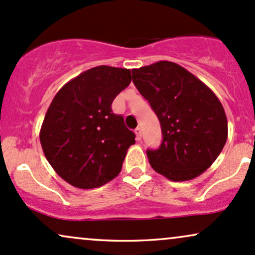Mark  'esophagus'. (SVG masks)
I'll use <instances>...</instances> for the list:
<instances>
[{
  "label": "esophagus",
  "instance_id": "1",
  "mask_svg": "<svg viewBox=\"0 0 255 255\" xmlns=\"http://www.w3.org/2000/svg\"><path fill=\"white\" fill-rule=\"evenodd\" d=\"M134 133H136V138L137 140H140L142 139V128L138 127L136 130H134Z\"/></svg>",
  "mask_w": 255,
  "mask_h": 255
}]
</instances>
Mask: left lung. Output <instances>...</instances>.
<instances>
[{"label":"left lung","instance_id":"1","mask_svg":"<svg viewBox=\"0 0 255 255\" xmlns=\"http://www.w3.org/2000/svg\"><path fill=\"white\" fill-rule=\"evenodd\" d=\"M132 80L161 123V146L146 151L153 170L174 182L206 171L228 137L227 117L215 93L171 61L132 70Z\"/></svg>","mask_w":255,"mask_h":255}]
</instances>
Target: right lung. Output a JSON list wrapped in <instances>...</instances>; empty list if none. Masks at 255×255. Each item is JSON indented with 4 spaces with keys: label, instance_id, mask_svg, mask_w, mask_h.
Here are the masks:
<instances>
[{
    "label": "right lung",
    "instance_id": "add662e5",
    "mask_svg": "<svg viewBox=\"0 0 255 255\" xmlns=\"http://www.w3.org/2000/svg\"><path fill=\"white\" fill-rule=\"evenodd\" d=\"M131 78L127 68L97 66L65 84L52 100L41 146L56 174L73 187H102L121 172L136 136L111 105Z\"/></svg>",
    "mask_w": 255,
    "mask_h": 255
}]
</instances>
